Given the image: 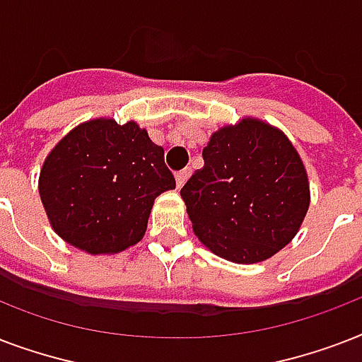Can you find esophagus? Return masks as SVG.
Segmentation results:
<instances>
[{
  "mask_svg": "<svg viewBox=\"0 0 362 362\" xmlns=\"http://www.w3.org/2000/svg\"><path fill=\"white\" fill-rule=\"evenodd\" d=\"M189 175H192V170H189V169H182V170H178V173H176V175H175V178H176V186H178V187L184 186V184H186L187 178H189Z\"/></svg>",
  "mask_w": 362,
  "mask_h": 362,
  "instance_id": "obj_1",
  "label": "esophagus"
}]
</instances>
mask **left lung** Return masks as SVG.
Listing matches in <instances>:
<instances>
[{
  "instance_id": "8db88e82",
  "label": "left lung",
  "mask_w": 362,
  "mask_h": 362,
  "mask_svg": "<svg viewBox=\"0 0 362 362\" xmlns=\"http://www.w3.org/2000/svg\"><path fill=\"white\" fill-rule=\"evenodd\" d=\"M203 159L180 195L204 246L233 263H259L289 244L310 192L303 161L284 133L244 120L216 131Z\"/></svg>"
}]
</instances>
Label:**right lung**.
<instances>
[{"label": "right lung", "instance_id": "obj_1", "mask_svg": "<svg viewBox=\"0 0 362 362\" xmlns=\"http://www.w3.org/2000/svg\"><path fill=\"white\" fill-rule=\"evenodd\" d=\"M163 153L135 122L75 127L48 153L39 178L54 231L93 255L136 244L153 199L176 186Z\"/></svg>", "mask_w": 362, "mask_h": 362}]
</instances>
